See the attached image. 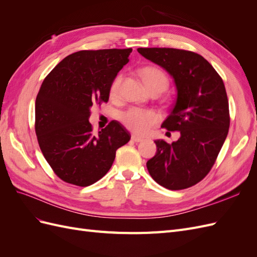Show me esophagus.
<instances>
[{"mask_svg":"<svg viewBox=\"0 0 257 257\" xmlns=\"http://www.w3.org/2000/svg\"><path fill=\"white\" fill-rule=\"evenodd\" d=\"M132 141L135 142V143H142V142H144V139L141 138V137H138V136L133 135V136H132Z\"/></svg>","mask_w":257,"mask_h":257,"instance_id":"1","label":"esophagus"}]
</instances>
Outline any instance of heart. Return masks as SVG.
Returning a JSON list of instances; mask_svg holds the SVG:
<instances>
[{
	"mask_svg": "<svg viewBox=\"0 0 257 257\" xmlns=\"http://www.w3.org/2000/svg\"><path fill=\"white\" fill-rule=\"evenodd\" d=\"M141 76L144 83L150 92H164L168 88V78L166 74L158 67L147 66L141 71ZM122 82V75H118L110 85V95L115 96L119 93ZM120 120L130 131L136 134H146L154 123L158 122V115L153 111L131 108L120 115Z\"/></svg>",
	"mask_w": 257,
	"mask_h": 257,
	"instance_id": "b5f03b06",
	"label": "heart"
}]
</instances>
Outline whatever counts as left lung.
<instances>
[{"label":"left lung","instance_id":"8db88e82","mask_svg":"<svg viewBox=\"0 0 257 257\" xmlns=\"http://www.w3.org/2000/svg\"><path fill=\"white\" fill-rule=\"evenodd\" d=\"M146 59L173 77L176 104L162 127L178 131L173 144L155 141L157 153L147 162L155 182L168 190L198 183L212 168L229 128L225 85L215 69L199 54L174 48H138Z\"/></svg>","mask_w":257,"mask_h":257}]
</instances>
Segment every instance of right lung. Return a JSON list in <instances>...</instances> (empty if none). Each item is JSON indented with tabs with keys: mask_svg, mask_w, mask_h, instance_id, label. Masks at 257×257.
<instances>
[{
	"mask_svg": "<svg viewBox=\"0 0 257 257\" xmlns=\"http://www.w3.org/2000/svg\"><path fill=\"white\" fill-rule=\"evenodd\" d=\"M132 48L81 50L46 77L35 100V132L46 161L62 180L78 186L98 181L131 135L118 121L92 133L91 107L108 102L110 85L128 63Z\"/></svg>",
	"mask_w": 257,
	"mask_h": 257,
	"instance_id": "obj_1",
	"label": "right lung"
}]
</instances>
